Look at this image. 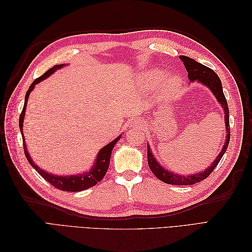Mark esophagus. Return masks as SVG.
Returning <instances> with one entry per match:
<instances>
[{
  "label": "esophagus",
  "mask_w": 252,
  "mask_h": 252,
  "mask_svg": "<svg viewBox=\"0 0 252 252\" xmlns=\"http://www.w3.org/2000/svg\"><path fill=\"white\" fill-rule=\"evenodd\" d=\"M141 126H143V123L139 120H132L130 123H129V127H131V128H138Z\"/></svg>",
  "instance_id": "obj_1"
}]
</instances>
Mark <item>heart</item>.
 I'll use <instances>...</instances> for the list:
<instances>
[{
	"label": "heart",
	"mask_w": 252,
	"mask_h": 252,
	"mask_svg": "<svg viewBox=\"0 0 252 252\" xmlns=\"http://www.w3.org/2000/svg\"><path fill=\"white\" fill-rule=\"evenodd\" d=\"M164 77V72L158 69H152L146 73L145 77V84L148 86L156 85ZM181 86V80L177 74H169L167 75L164 80L163 87H162V94L164 96L172 95L175 91H177Z\"/></svg>",
	"instance_id": "1"
}]
</instances>
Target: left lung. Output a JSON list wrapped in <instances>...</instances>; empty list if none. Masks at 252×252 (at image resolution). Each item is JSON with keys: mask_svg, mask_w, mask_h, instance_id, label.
<instances>
[{"mask_svg": "<svg viewBox=\"0 0 252 252\" xmlns=\"http://www.w3.org/2000/svg\"><path fill=\"white\" fill-rule=\"evenodd\" d=\"M180 59L183 61V63H184V65H185V68L188 72L189 81H191V82L197 81L201 84H204L206 87H208L212 91L213 95L217 97L218 102L224 108L225 126H226V131H227L226 132L227 133L226 142L222 148V151L220 152V155L216 158V159L213 161L211 166H209L207 169H205L204 171H202L200 173L190 174V175H186V177L185 175L177 174L172 171L170 172L167 169L163 168V167L158 163L154 155H152L149 145H147V158H148V165H149L150 170L158 180H161L162 182L167 183V184H171V185H192V184H195V183L202 182L206 178H208V175L213 170H215L217 165L219 164L220 158H222V157L224 156V154L227 150L228 144H229V141H230L229 109H228V104H227L226 97L223 93L222 82H220V78L218 77V74L212 69H210L209 67L205 66L201 63H197L196 61H194L191 58L181 56Z\"/></svg>", "mask_w": 252, "mask_h": 252, "instance_id": "obj_1", "label": "left lung"}]
</instances>
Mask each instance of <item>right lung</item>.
Wrapping results in <instances>:
<instances>
[{
    "label": "right lung",
    "instance_id": "1",
    "mask_svg": "<svg viewBox=\"0 0 252 252\" xmlns=\"http://www.w3.org/2000/svg\"><path fill=\"white\" fill-rule=\"evenodd\" d=\"M64 66V64L61 65H55L53 67H51L50 69H48L46 72H45L43 75H41L40 78H37L33 81V83L30 85L29 89L27 90L26 95H25V102H24V107H23V110L21 112L20 116V130L22 133V138H23V146H24V152L25 156L28 159L29 164L32 165L33 168L37 171L42 178H44L48 183L56 187L60 190H63V191H70V192H78V191H82V190L88 189L90 187L94 186L95 184H97L98 182L102 181V179L105 177L106 172L108 170L109 167V163H110V157H111V151L114 147V145L117 144V142H119V140L121 139V134L118 136L116 140H113L112 142H110L109 144L104 146L96 156V159L95 163L94 165L93 168H91L89 171L84 172L83 174L79 173L77 175H65V177H61V175H55L48 173L45 170L41 169L39 166L35 165L34 162L30 158L28 151H27V147H26V143H25V139H24V133H23V122H24V117H25V111H26V106H27V101H28V96L32 93V90L34 88V86L36 85L37 83H40L41 81H43L44 79H47L50 74H52L56 70L60 69Z\"/></svg>",
    "mask_w": 252,
    "mask_h": 252
}]
</instances>
